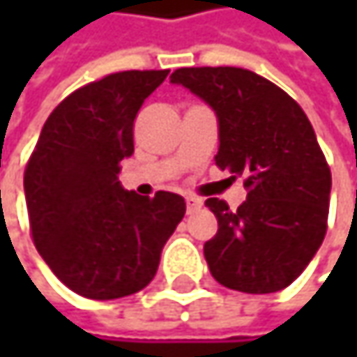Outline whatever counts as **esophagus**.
Wrapping results in <instances>:
<instances>
[{"label": "esophagus", "mask_w": 357, "mask_h": 357, "mask_svg": "<svg viewBox=\"0 0 357 357\" xmlns=\"http://www.w3.org/2000/svg\"><path fill=\"white\" fill-rule=\"evenodd\" d=\"M185 204H188V213L192 215L194 211H198V208L202 206V200H200V198H194V196H188V198H185Z\"/></svg>", "instance_id": "esophagus-1"}]
</instances>
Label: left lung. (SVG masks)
Segmentation results:
<instances>
[{
	"mask_svg": "<svg viewBox=\"0 0 357 357\" xmlns=\"http://www.w3.org/2000/svg\"><path fill=\"white\" fill-rule=\"evenodd\" d=\"M172 82L215 111V163L248 192L236 211L204 202L219 223L204 244L211 275L244 294L285 289L326 234L331 169L312 123L285 91L244 68H179Z\"/></svg>",
	"mask_w": 357,
	"mask_h": 357,
	"instance_id": "left-lung-1",
	"label": "left lung"
}]
</instances>
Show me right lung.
Masks as SVG:
<instances>
[{"label": "right lung", "mask_w": 357, "mask_h": 357, "mask_svg": "<svg viewBox=\"0 0 357 357\" xmlns=\"http://www.w3.org/2000/svg\"><path fill=\"white\" fill-rule=\"evenodd\" d=\"M169 70L109 74L66 97L47 117L24 172L33 240L78 296L115 300L144 289L185 215L179 194L123 190L134 119Z\"/></svg>", "instance_id": "obj_1"}]
</instances>
